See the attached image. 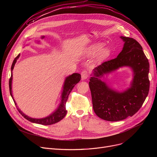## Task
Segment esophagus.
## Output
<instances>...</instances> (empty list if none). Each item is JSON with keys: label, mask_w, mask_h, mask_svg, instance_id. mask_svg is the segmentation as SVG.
<instances>
[{"label": "esophagus", "mask_w": 157, "mask_h": 157, "mask_svg": "<svg viewBox=\"0 0 157 157\" xmlns=\"http://www.w3.org/2000/svg\"><path fill=\"white\" fill-rule=\"evenodd\" d=\"M81 78H82V79L84 80V79H86L89 76V72L88 71V70L85 69V70H83V71L81 72Z\"/></svg>", "instance_id": "1"}]
</instances>
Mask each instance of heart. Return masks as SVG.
<instances>
[{"mask_svg":"<svg viewBox=\"0 0 157 157\" xmlns=\"http://www.w3.org/2000/svg\"><path fill=\"white\" fill-rule=\"evenodd\" d=\"M102 46V44H95L94 45L93 47H92V53H95L97 52L98 49H99ZM109 53V49L108 48H105V49H103L99 53V56L101 57H105L108 56Z\"/></svg>","mask_w":157,"mask_h":157,"instance_id":"1","label":"heart"}]
</instances>
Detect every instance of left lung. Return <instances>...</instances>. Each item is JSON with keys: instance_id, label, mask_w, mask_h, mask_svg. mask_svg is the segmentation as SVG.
<instances>
[{"instance_id": "8db88e82", "label": "left lung", "mask_w": 157, "mask_h": 157, "mask_svg": "<svg viewBox=\"0 0 157 157\" xmlns=\"http://www.w3.org/2000/svg\"><path fill=\"white\" fill-rule=\"evenodd\" d=\"M120 37L125 42L122 51L117 58L95 67L89 82L94 112L109 121L132 117L141 108L150 90V63L142 46L133 38ZM123 66L130 67L135 73L131 87L126 91H114L98 78Z\"/></svg>"}]
</instances>
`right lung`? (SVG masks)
I'll list each match as a JSON object with an SVG mask.
<instances>
[{"label": "right lung", "instance_id": "1", "mask_svg": "<svg viewBox=\"0 0 157 157\" xmlns=\"http://www.w3.org/2000/svg\"><path fill=\"white\" fill-rule=\"evenodd\" d=\"M42 38H44V37H43ZM19 56H20V55H18L17 56H16L14 59V60H13V62L12 66H11V78L9 81L10 92V94L13 98V97L12 92H11V83H12V78H13L12 71L13 70L15 63L16 62V60H17ZM81 75L78 73H74L72 74V75L68 76L67 78H66V79L65 80L64 85H63V90L62 95L61 103L59 107V108L56 110V111L54 112L51 115H49V117L44 118H41V119H35V118H30V117L26 116V115L24 114L18 108H17L18 111L20 113V114L22 115V116L25 118L27 119V120H29L31 122H33V123H38V124H40V125H52V124H54V123H56L57 122L60 121L62 119H63L65 117V116L66 115V113H67V110H66V108H65V104L68 99L69 95L70 94L71 92L72 91V90L73 89L74 86H75L78 83H79V81L81 80ZM13 101H14V99H13ZM14 102L16 105L14 101Z\"/></svg>", "mask_w": 157, "mask_h": 157}]
</instances>
